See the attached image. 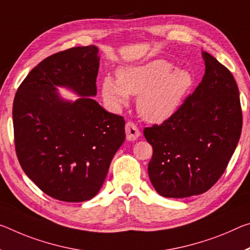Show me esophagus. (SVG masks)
<instances>
[{
    "label": "esophagus",
    "instance_id": "1",
    "mask_svg": "<svg viewBox=\"0 0 250 250\" xmlns=\"http://www.w3.org/2000/svg\"><path fill=\"white\" fill-rule=\"evenodd\" d=\"M125 134L128 141H136L140 137V131L133 122H126L125 124Z\"/></svg>",
    "mask_w": 250,
    "mask_h": 250
}]
</instances>
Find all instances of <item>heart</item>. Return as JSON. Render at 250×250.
I'll use <instances>...</instances> for the list:
<instances>
[{
    "label": "heart",
    "mask_w": 250,
    "mask_h": 250,
    "mask_svg": "<svg viewBox=\"0 0 250 250\" xmlns=\"http://www.w3.org/2000/svg\"><path fill=\"white\" fill-rule=\"evenodd\" d=\"M193 85V77L186 69H175L164 59L139 65L121 66L118 79L106 75L101 92L111 108L129 104L130 96H138L137 110L144 120L161 124L171 118L184 104Z\"/></svg>",
    "instance_id": "1"
}]
</instances>
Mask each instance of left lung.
<instances>
[{
  "instance_id": "8db88e82",
  "label": "left lung",
  "mask_w": 250,
  "mask_h": 250,
  "mask_svg": "<svg viewBox=\"0 0 250 250\" xmlns=\"http://www.w3.org/2000/svg\"><path fill=\"white\" fill-rule=\"evenodd\" d=\"M203 81L160 125L146 128L152 146L150 181L160 196L186 198L210 189L238 145L243 114L237 83L226 66L203 51Z\"/></svg>"
}]
</instances>
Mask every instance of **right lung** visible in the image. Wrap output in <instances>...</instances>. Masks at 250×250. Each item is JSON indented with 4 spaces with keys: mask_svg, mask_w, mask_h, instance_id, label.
I'll return each instance as SVG.
<instances>
[{
    "mask_svg": "<svg viewBox=\"0 0 250 250\" xmlns=\"http://www.w3.org/2000/svg\"><path fill=\"white\" fill-rule=\"evenodd\" d=\"M100 55L96 45L46 58L27 74L13 102L15 150L25 175L54 199L90 200L124 144L125 120L94 100ZM58 87L81 98H61Z\"/></svg>",
    "mask_w": 250,
    "mask_h": 250,
    "instance_id": "1",
    "label": "right lung"
}]
</instances>
